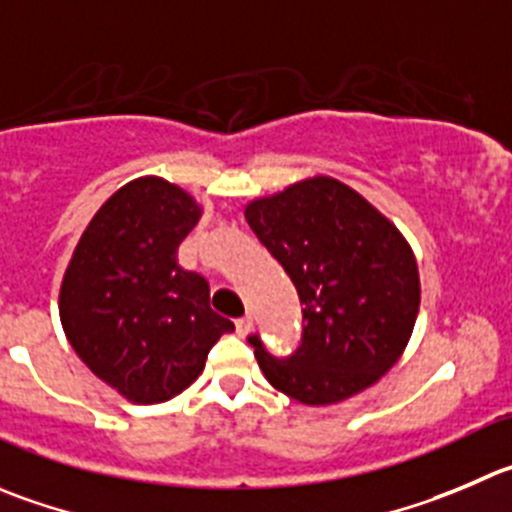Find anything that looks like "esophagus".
<instances>
[{"label": "esophagus", "instance_id": "esophagus-1", "mask_svg": "<svg viewBox=\"0 0 512 512\" xmlns=\"http://www.w3.org/2000/svg\"><path fill=\"white\" fill-rule=\"evenodd\" d=\"M251 326H253V316L251 314H246V316H241V319H236V332L241 334H248L251 332Z\"/></svg>", "mask_w": 512, "mask_h": 512}]
</instances>
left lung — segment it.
<instances>
[{"label":"left lung","instance_id":"1","mask_svg":"<svg viewBox=\"0 0 512 512\" xmlns=\"http://www.w3.org/2000/svg\"><path fill=\"white\" fill-rule=\"evenodd\" d=\"M246 221L304 304L291 357L248 337L261 372L301 405H337L394 367L415 329L420 274L410 243L354 188L314 175L246 206Z\"/></svg>","mask_w":512,"mask_h":512}]
</instances>
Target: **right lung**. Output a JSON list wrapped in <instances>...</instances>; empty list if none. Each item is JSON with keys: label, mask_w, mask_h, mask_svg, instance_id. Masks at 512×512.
Instances as JSON below:
<instances>
[{"label": "right lung", "mask_w": 512, "mask_h": 512, "mask_svg": "<svg viewBox=\"0 0 512 512\" xmlns=\"http://www.w3.org/2000/svg\"><path fill=\"white\" fill-rule=\"evenodd\" d=\"M201 218L191 193L143 175L107 198L77 241L60 286L67 342L95 377L135 405L191 387L233 321L211 309L208 281L178 266Z\"/></svg>", "instance_id": "add662e5"}]
</instances>
